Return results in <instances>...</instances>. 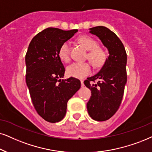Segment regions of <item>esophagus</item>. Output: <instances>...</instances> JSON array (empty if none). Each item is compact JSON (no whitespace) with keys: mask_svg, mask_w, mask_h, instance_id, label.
I'll return each mask as SVG.
<instances>
[{"mask_svg":"<svg viewBox=\"0 0 152 152\" xmlns=\"http://www.w3.org/2000/svg\"><path fill=\"white\" fill-rule=\"evenodd\" d=\"M80 83H81V86H82V87H83V86H84L83 80H80Z\"/></svg>","mask_w":152,"mask_h":152,"instance_id":"obj_1","label":"esophagus"}]
</instances>
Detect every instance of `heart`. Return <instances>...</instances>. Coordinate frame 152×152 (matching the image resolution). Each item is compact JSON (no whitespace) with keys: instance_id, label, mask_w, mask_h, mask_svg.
I'll use <instances>...</instances> for the list:
<instances>
[{"instance_id":"heart-1","label":"heart","mask_w":152,"mask_h":152,"mask_svg":"<svg viewBox=\"0 0 152 152\" xmlns=\"http://www.w3.org/2000/svg\"><path fill=\"white\" fill-rule=\"evenodd\" d=\"M77 41L88 53L86 57L94 66L100 67L104 64L107 59V53L104 50L98 46L96 40L88 36H80ZM59 58L65 62L70 60V45L68 41L64 42L59 48ZM91 66L88 62H74L66 67V74L69 76L81 78L88 76L91 72Z\"/></svg>"}]
</instances>
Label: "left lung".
<instances>
[{
	"instance_id": "obj_1",
	"label": "left lung",
	"mask_w": 152,
	"mask_h": 152,
	"mask_svg": "<svg viewBox=\"0 0 152 152\" xmlns=\"http://www.w3.org/2000/svg\"><path fill=\"white\" fill-rule=\"evenodd\" d=\"M90 30L98 36L109 53L101 70L84 81L91 90L88 114L94 120L104 121L114 116L121 103L127 81V54L121 41L108 28L98 26Z\"/></svg>"
}]
</instances>
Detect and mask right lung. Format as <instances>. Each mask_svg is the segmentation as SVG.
<instances>
[{"label":"right lung","instance_id":"1","mask_svg":"<svg viewBox=\"0 0 152 152\" xmlns=\"http://www.w3.org/2000/svg\"><path fill=\"white\" fill-rule=\"evenodd\" d=\"M77 31L47 28L34 36L26 52V85L36 111L48 122L62 120L69 99L80 87L76 78L60 79L65 69L58 55L60 45Z\"/></svg>","mask_w":152,"mask_h":152}]
</instances>
